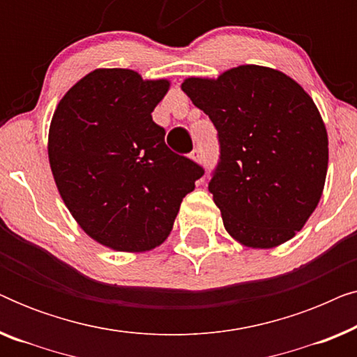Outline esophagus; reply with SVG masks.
Masks as SVG:
<instances>
[{
  "mask_svg": "<svg viewBox=\"0 0 357 357\" xmlns=\"http://www.w3.org/2000/svg\"><path fill=\"white\" fill-rule=\"evenodd\" d=\"M190 155H192V159L197 160V162H203L204 153H203L202 146H197V148H195V149L192 151V153H190Z\"/></svg>",
  "mask_w": 357,
  "mask_h": 357,
  "instance_id": "34e87169",
  "label": "esophagus"
}]
</instances>
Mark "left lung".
Listing matches in <instances>:
<instances>
[{"label": "left lung", "instance_id": "left-lung-1", "mask_svg": "<svg viewBox=\"0 0 357 357\" xmlns=\"http://www.w3.org/2000/svg\"><path fill=\"white\" fill-rule=\"evenodd\" d=\"M218 130L208 190L243 245L271 248L304 227L320 202L328 136L310 96L281 71L245 65L182 84Z\"/></svg>", "mask_w": 357, "mask_h": 357}]
</instances>
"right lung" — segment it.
I'll return each instance as SVG.
<instances>
[{"label": "right lung", "instance_id": "obj_1", "mask_svg": "<svg viewBox=\"0 0 357 357\" xmlns=\"http://www.w3.org/2000/svg\"><path fill=\"white\" fill-rule=\"evenodd\" d=\"M169 82L121 68L96 70L58 104L48 159L73 218L102 245L144 252L172 231L204 169L167 148L151 112Z\"/></svg>", "mask_w": 357, "mask_h": 357}]
</instances>
